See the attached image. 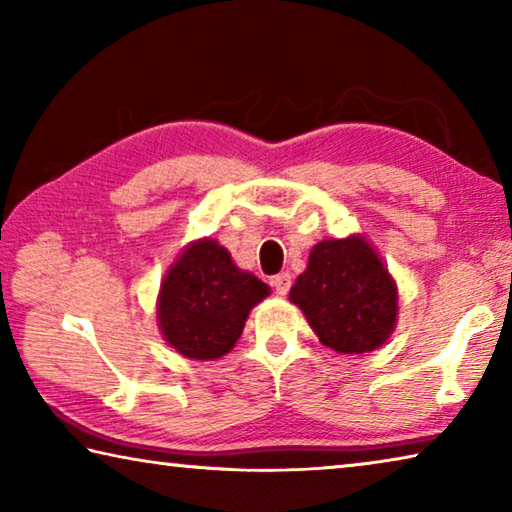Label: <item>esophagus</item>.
I'll list each match as a JSON object with an SVG mask.
<instances>
[{
  "mask_svg": "<svg viewBox=\"0 0 512 512\" xmlns=\"http://www.w3.org/2000/svg\"><path fill=\"white\" fill-rule=\"evenodd\" d=\"M271 284H273V289H275L277 296H287L289 289H291V275L289 273L275 275Z\"/></svg>",
  "mask_w": 512,
  "mask_h": 512,
  "instance_id": "esophagus-1",
  "label": "esophagus"
}]
</instances>
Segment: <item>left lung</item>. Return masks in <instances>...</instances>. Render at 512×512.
I'll list each match as a JSON object with an SVG mask.
<instances>
[{"instance_id": "8db88e82", "label": "left lung", "mask_w": 512, "mask_h": 512, "mask_svg": "<svg viewBox=\"0 0 512 512\" xmlns=\"http://www.w3.org/2000/svg\"><path fill=\"white\" fill-rule=\"evenodd\" d=\"M289 300L320 343L341 354L381 348L397 323V284L363 235L323 239L311 248Z\"/></svg>"}]
</instances>
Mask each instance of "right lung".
<instances>
[{
    "mask_svg": "<svg viewBox=\"0 0 512 512\" xmlns=\"http://www.w3.org/2000/svg\"><path fill=\"white\" fill-rule=\"evenodd\" d=\"M268 293L271 287L241 271L216 239L189 241L160 284L162 339L187 359H221L235 348L250 309Z\"/></svg>",
    "mask_w": 512,
    "mask_h": 512,
    "instance_id": "add662e5",
    "label": "right lung"
}]
</instances>
